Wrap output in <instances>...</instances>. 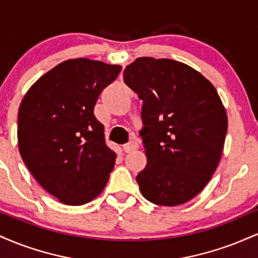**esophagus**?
Wrapping results in <instances>:
<instances>
[{"label":"esophagus","mask_w":258,"mask_h":258,"mask_svg":"<svg viewBox=\"0 0 258 258\" xmlns=\"http://www.w3.org/2000/svg\"><path fill=\"white\" fill-rule=\"evenodd\" d=\"M122 149L125 150V153H131L133 150L138 149V143L137 142H130V143L123 144Z\"/></svg>","instance_id":"34e87169"}]
</instances>
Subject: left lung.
Masks as SVG:
<instances>
[{"label":"left lung","instance_id":"1","mask_svg":"<svg viewBox=\"0 0 258 258\" xmlns=\"http://www.w3.org/2000/svg\"><path fill=\"white\" fill-rule=\"evenodd\" d=\"M125 84L143 100L147 166L138 173L142 195L177 206L205 188L218 166L228 119L214 85L172 59L141 57L123 70Z\"/></svg>","mask_w":258,"mask_h":258}]
</instances>
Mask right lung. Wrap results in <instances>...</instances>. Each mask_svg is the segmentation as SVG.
I'll return each mask as SVG.
<instances>
[{
	"label": "right lung",
	"instance_id": "1",
	"mask_svg": "<svg viewBox=\"0 0 258 258\" xmlns=\"http://www.w3.org/2000/svg\"><path fill=\"white\" fill-rule=\"evenodd\" d=\"M120 72V65L68 59L41 76L20 103V156L38 184L65 205L96 199L114 168L116 153L93 110Z\"/></svg>",
	"mask_w": 258,
	"mask_h": 258
}]
</instances>
